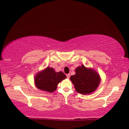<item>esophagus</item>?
<instances>
[{
  "instance_id": "esophagus-1",
  "label": "esophagus",
  "mask_w": 129,
  "mask_h": 129,
  "mask_svg": "<svg viewBox=\"0 0 129 129\" xmlns=\"http://www.w3.org/2000/svg\"><path fill=\"white\" fill-rule=\"evenodd\" d=\"M67 78L69 79V78H70V74H67Z\"/></svg>"
}]
</instances>
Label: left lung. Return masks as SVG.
Segmentation results:
<instances>
[{
  "mask_svg": "<svg viewBox=\"0 0 129 129\" xmlns=\"http://www.w3.org/2000/svg\"><path fill=\"white\" fill-rule=\"evenodd\" d=\"M76 91L83 95L90 94L99 87L101 78L97 71L83 65L75 69V74L70 77Z\"/></svg>",
  "mask_w": 129,
  "mask_h": 129,
  "instance_id": "8db88e82",
  "label": "left lung"
}]
</instances>
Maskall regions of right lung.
Masks as SVG:
<instances>
[{"label":"right lung","instance_id":"right-lung-1","mask_svg":"<svg viewBox=\"0 0 129 129\" xmlns=\"http://www.w3.org/2000/svg\"><path fill=\"white\" fill-rule=\"evenodd\" d=\"M66 78V75L62 72H57L54 68L47 67L36 74L34 82L38 89L52 93L56 90L59 82Z\"/></svg>","mask_w":129,"mask_h":129}]
</instances>
